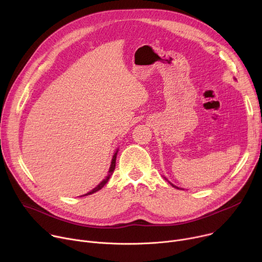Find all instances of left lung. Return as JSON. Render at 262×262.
Segmentation results:
<instances>
[{
    "mask_svg": "<svg viewBox=\"0 0 262 262\" xmlns=\"http://www.w3.org/2000/svg\"><path fill=\"white\" fill-rule=\"evenodd\" d=\"M168 182H169V181H168ZM169 183H170V182H169ZM170 184H171V185H172V186H173V187H176V188H179V187H178V186H176V185H173V184H172V183H170ZM179 189H180V188H179Z\"/></svg>",
    "mask_w": 262,
    "mask_h": 262,
    "instance_id": "1",
    "label": "left lung"
}]
</instances>
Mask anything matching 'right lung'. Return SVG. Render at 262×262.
Here are the masks:
<instances>
[{
	"label": "right lung",
	"mask_w": 262,
	"mask_h": 262,
	"mask_svg": "<svg viewBox=\"0 0 262 262\" xmlns=\"http://www.w3.org/2000/svg\"><path fill=\"white\" fill-rule=\"evenodd\" d=\"M117 154H118V149L116 150V152L114 154V156H113V159H112V163H111V167H110V170H108V173H107V176H106V178L104 179V180H102V182H100L94 189H92L91 191H89V193L87 194H85V195H83V196H87V195H92V194H94V193H96V191H98V190H100L104 185H105L106 183H107V181L110 180V178H111V176L113 175V172H114V170H115V167H116V158H117Z\"/></svg>",
	"instance_id": "1"
}]
</instances>
